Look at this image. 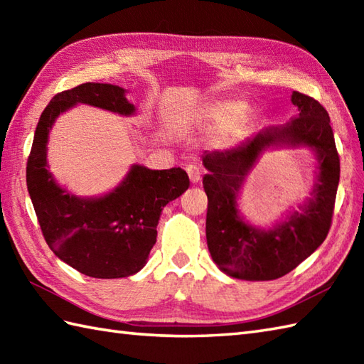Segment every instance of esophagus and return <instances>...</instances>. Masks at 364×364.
Wrapping results in <instances>:
<instances>
[{
    "label": "esophagus",
    "mask_w": 364,
    "mask_h": 364,
    "mask_svg": "<svg viewBox=\"0 0 364 364\" xmlns=\"http://www.w3.org/2000/svg\"><path fill=\"white\" fill-rule=\"evenodd\" d=\"M186 172H188L189 180L192 183H198L200 181V176H202V173H200V170H198V167L196 164H189L186 167Z\"/></svg>",
    "instance_id": "obj_1"
}]
</instances>
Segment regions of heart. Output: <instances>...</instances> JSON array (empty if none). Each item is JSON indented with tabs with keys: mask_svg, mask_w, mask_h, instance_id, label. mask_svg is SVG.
<instances>
[{
	"mask_svg": "<svg viewBox=\"0 0 364 364\" xmlns=\"http://www.w3.org/2000/svg\"><path fill=\"white\" fill-rule=\"evenodd\" d=\"M200 119L206 123H219L213 136L215 146L235 145L247 134L252 123L249 109L235 100H218L206 105L200 111Z\"/></svg>",
	"mask_w": 364,
	"mask_h": 364,
	"instance_id": "1",
	"label": "heart"
}]
</instances>
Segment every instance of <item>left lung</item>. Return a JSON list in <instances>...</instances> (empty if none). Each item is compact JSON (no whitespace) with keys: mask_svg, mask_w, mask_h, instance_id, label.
<instances>
[{"mask_svg":"<svg viewBox=\"0 0 364 364\" xmlns=\"http://www.w3.org/2000/svg\"><path fill=\"white\" fill-rule=\"evenodd\" d=\"M299 115L283 127H269L225 151L203 154L208 196L206 241L213 261L239 280H275L296 269L326 241L339 183V156L330 117L319 102L292 92ZM270 144L310 146L318 156L314 198L300 212L270 230L249 226L238 215L235 198L246 173Z\"/></svg>","mask_w":364,"mask_h":364,"instance_id":"left-lung-1","label":"left lung"}]
</instances>
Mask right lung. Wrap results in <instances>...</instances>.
<instances>
[{
	"mask_svg": "<svg viewBox=\"0 0 364 364\" xmlns=\"http://www.w3.org/2000/svg\"><path fill=\"white\" fill-rule=\"evenodd\" d=\"M78 103L122 115L136 111L125 89L112 84L86 82L54 95L38 119L28 158L29 197L45 241L59 259L87 277H129L145 266L162 208L189 188V176L180 167L150 170L136 164L103 197L67 192L46 168V142L58 115Z\"/></svg>",
	"mask_w": 364,
	"mask_h": 364,
	"instance_id": "add662e5",
	"label": "right lung"
}]
</instances>
